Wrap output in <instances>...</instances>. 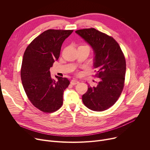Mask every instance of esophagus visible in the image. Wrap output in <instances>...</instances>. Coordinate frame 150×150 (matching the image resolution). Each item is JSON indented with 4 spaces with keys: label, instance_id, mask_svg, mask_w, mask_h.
<instances>
[{
    "label": "esophagus",
    "instance_id": "obj_1",
    "mask_svg": "<svg viewBox=\"0 0 150 150\" xmlns=\"http://www.w3.org/2000/svg\"><path fill=\"white\" fill-rule=\"evenodd\" d=\"M78 83H79V81H78V80H72L70 81V84L72 85H76Z\"/></svg>",
    "mask_w": 150,
    "mask_h": 150
}]
</instances>
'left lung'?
I'll return each mask as SVG.
<instances>
[{"mask_svg": "<svg viewBox=\"0 0 150 150\" xmlns=\"http://www.w3.org/2000/svg\"><path fill=\"white\" fill-rule=\"evenodd\" d=\"M75 33L88 43L94 53L93 66L100 78L82 96L84 105L94 111H103L115 104L124 87L126 61L120 45L112 38L93 28L78 30Z\"/></svg>", "mask_w": 150, "mask_h": 150, "instance_id": "left-lung-1", "label": "left lung"}]
</instances>
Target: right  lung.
Wrapping results in <instances>:
<instances>
[{"label": "right lung", "mask_w": 150, "mask_h": 150, "mask_svg": "<svg viewBox=\"0 0 150 150\" xmlns=\"http://www.w3.org/2000/svg\"><path fill=\"white\" fill-rule=\"evenodd\" d=\"M73 30H47L31 42L23 54L21 76L27 96L36 108L53 112L63 103V93L70 81L66 78L51 77L50 68L59 57L61 45Z\"/></svg>", "instance_id": "1"}]
</instances>
